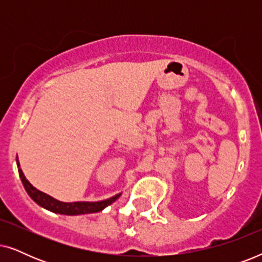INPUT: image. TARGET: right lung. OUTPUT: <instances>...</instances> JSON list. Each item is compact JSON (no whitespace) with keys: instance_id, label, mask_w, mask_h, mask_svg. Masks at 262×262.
I'll use <instances>...</instances> for the list:
<instances>
[{"instance_id":"obj_1","label":"right lung","mask_w":262,"mask_h":262,"mask_svg":"<svg viewBox=\"0 0 262 262\" xmlns=\"http://www.w3.org/2000/svg\"><path fill=\"white\" fill-rule=\"evenodd\" d=\"M17 167H20L19 161L16 160ZM19 175L21 178V181H23L24 187L28 193V195L31 196L32 199L34 200L38 205L44 207V209L52 211V212L60 213V214H69V216H75V214H84V213H94L99 212V211H102L106 206H108L113 202L119 198L120 194H117L112 196V198L102 200V202H95V203H88V202H76V203H63L59 202L52 196L46 194V193H42L33 187L23 173V170L19 168Z\"/></svg>"}]
</instances>
